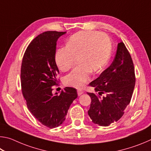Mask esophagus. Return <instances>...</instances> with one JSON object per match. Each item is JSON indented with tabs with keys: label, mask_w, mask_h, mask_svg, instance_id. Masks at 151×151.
<instances>
[{
	"label": "esophagus",
	"mask_w": 151,
	"mask_h": 151,
	"mask_svg": "<svg viewBox=\"0 0 151 151\" xmlns=\"http://www.w3.org/2000/svg\"><path fill=\"white\" fill-rule=\"evenodd\" d=\"M77 93H78V95L80 96V95H81L82 94L84 93V91H82V90H80V89H79V90L77 91Z\"/></svg>",
	"instance_id": "esophagus-1"
}]
</instances>
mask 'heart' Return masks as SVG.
I'll list each match as a JSON object with an SVG mask.
<instances>
[{"instance_id":"1","label":"heart","mask_w":151,"mask_h":151,"mask_svg":"<svg viewBox=\"0 0 151 151\" xmlns=\"http://www.w3.org/2000/svg\"><path fill=\"white\" fill-rule=\"evenodd\" d=\"M111 53V42L106 35L81 30L71 36L65 48L57 50L55 60L58 69L66 72L78 60V66L66 75L64 81L68 86L81 88L90 81L91 73L97 74L103 70Z\"/></svg>"}]
</instances>
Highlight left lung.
<instances>
[{
  "mask_svg": "<svg viewBox=\"0 0 151 151\" xmlns=\"http://www.w3.org/2000/svg\"><path fill=\"white\" fill-rule=\"evenodd\" d=\"M135 79L131 56L121 42L111 66L88 85L98 93H87L91 98L88 114L94 124L106 127L121 118L131 102Z\"/></svg>",
  "mask_w": 151,
  "mask_h": 151,
  "instance_id": "obj_1",
  "label": "left lung"
}]
</instances>
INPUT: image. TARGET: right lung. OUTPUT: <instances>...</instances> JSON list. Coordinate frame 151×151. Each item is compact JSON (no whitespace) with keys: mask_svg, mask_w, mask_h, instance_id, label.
I'll return each mask as SVG.
<instances>
[{"mask_svg":"<svg viewBox=\"0 0 151 151\" xmlns=\"http://www.w3.org/2000/svg\"><path fill=\"white\" fill-rule=\"evenodd\" d=\"M65 33L47 31L35 37L25 50L20 70L22 93L28 109L50 129L65 121L70 104L77 98V92L73 87H66L60 95L52 93L59 80L55 60L57 41Z\"/></svg>","mask_w":151,"mask_h":151,"instance_id":"1","label":"right lung"}]
</instances>
